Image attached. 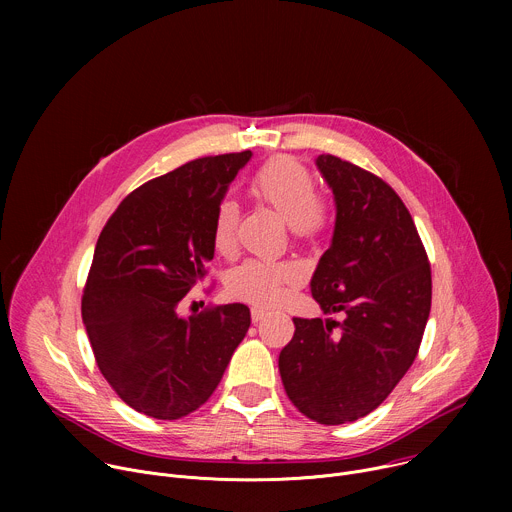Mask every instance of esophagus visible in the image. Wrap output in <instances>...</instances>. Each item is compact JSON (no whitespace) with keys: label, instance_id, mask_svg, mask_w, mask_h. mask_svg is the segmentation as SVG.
<instances>
[{"label":"esophagus","instance_id":"obj_1","mask_svg":"<svg viewBox=\"0 0 512 512\" xmlns=\"http://www.w3.org/2000/svg\"><path fill=\"white\" fill-rule=\"evenodd\" d=\"M265 316H267V312H265L263 308H251V320H253L255 324L261 322Z\"/></svg>","mask_w":512,"mask_h":512}]
</instances>
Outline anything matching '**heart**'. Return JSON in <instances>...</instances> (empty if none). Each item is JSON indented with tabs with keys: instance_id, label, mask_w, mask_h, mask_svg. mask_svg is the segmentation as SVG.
I'll use <instances>...</instances> for the list:
<instances>
[{
	"instance_id": "b5f03b06",
	"label": "heart",
	"mask_w": 512,
	"mask_h": 512,
	"mask_svg": "<svg viewBox=\"0 0 512 512\" xmlns=\"http://www.w3.org/2000/svg\"><path fill=\"white\" fill-rule=\"evenodd\" d=\"M249 192L285 218L296 241L314 243L330 229V206L316 194L312 172L296 158L277 156L263 164L251 178ZM237 225L239 206L227 198L218 204L212 221L210 237L218 255L229 257L235 253ZM300 281L302 269L296 263L251 259L229 273L227 291L235 300L271 306L283 298L285 287Z\"/></svg>"
}]
</instances>
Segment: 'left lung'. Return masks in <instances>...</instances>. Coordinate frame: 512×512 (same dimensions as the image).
<instances>
[{
	"label": "left lung",
	"mask_w": 512,
	"mask_h": 512,
	"mask_svg": "<svg viewBox=\"0 0 512 512\" xmlns=\"http://www.w3.org/2000/svg\"><path fill=\"white\" fill-rule=\"evenodd\" d=\"M316 166L332 188L336 225L310 287L324 314L344 320L294 318L279 373L306 417L340 425L377 409L409 371L429 318L431 269L385 180L330 154Z\"/></svg>",
	"instance_id": "1"
}]
</instances>
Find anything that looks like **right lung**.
<instances>
[{
  "mask_svg": "<svg viewBox=\"0 0 512 512\" xmlns=\"http://www.w3.org/2000/svg\"><path fill=\"white\" fill-rule=\"evenodd\" d=\"M251 156L198 158L145 182L99 235L83 322L101 375L143 415L180 419L206 403L251 326L245 304L178 314L214 257V212Z\"/></svg>",
  "mask_w": 512,
  "mask_h": 512,
  "instance_id": "right-lung-1",
  "label": "right lung"
}]
</instances>
